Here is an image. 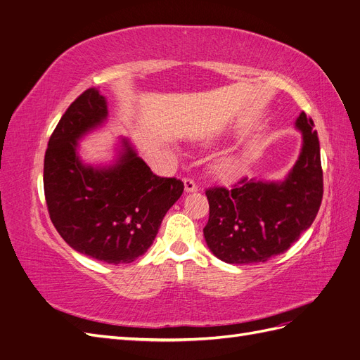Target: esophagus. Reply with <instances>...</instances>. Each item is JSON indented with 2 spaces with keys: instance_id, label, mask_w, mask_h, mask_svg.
Listing matches in <instances>:
<instances>
[{
  "instance_id": "1",
  "label": "esophagus",
  "mask_w": 360,
  "mask_h": 360,
  "mask_svg": "<svg viewBox=\"0 0 360 360\" xmlns=\"http://www.w3.org/2000/svg\"><path fill=\"white\" fill-rule=\"evenodd\" d=\"M183 181H184V191H186V192H195V191L198 189L197 183H195L192 179L186 177V179H184Z\"/></svg>"
}]
</instances>
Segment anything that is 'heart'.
Segmentation results:
<instances>
[{"instance_id": "heart-1", "label": "heart", "mask_w": 360, "mask_h": 360, "mask_svg": "<svg viewBox=\"0 0 360 360\" xmlns=\"http://www.w3.org/2000/svg\"><path fill=\"white\" fill-rule=\"evenodd\" d=\"M216 171L219 176L228 177V176H233L234 171H236V162L233 158H225L222 159L219 163L216 165Z\"/></svg>"}]
</instances>
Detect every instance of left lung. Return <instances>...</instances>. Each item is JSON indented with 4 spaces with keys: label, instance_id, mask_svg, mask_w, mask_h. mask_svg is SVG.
I'll return each mask as SVG.
<instances>
[{
    "label": "left lung",
    "instance_id": "left-lung-1",
    "mask_svg": "<svg viewBox=\"0 0 360 360\" xmlns=\"http://www.w3.org/2000/svg\"><path fill=\"white\" fill-rule=\"evenodd\" d=\"M303 146L284 181L240 179L231 189L205 191L209 222L204 237L225 263L250 264L285 252L312 225L323 200V169L319 135L312 118L296 120Z\"/></svg>",
    "mask_w": 360,
    "mask_h": 360
}]
</instances>
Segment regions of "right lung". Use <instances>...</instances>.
I'll return each instance as SVG.
<instances>
[{
	"label": "right lung",
	"instance_id": "obj_1",
	"mask_svg": "<svg viewBox=\"0 0 360 360\" xmlns=\"http://www.w3.org/2000/svg\"><path fill=\"white\" fill-rule=\"evenodd\" d=\"M106 117V101L96 89L68 108L49 138L43 188L64 242L86 257L124 264L147 252L184 184L153 174L127 139L114 165H84L76 153L78 141Z\"/></svg>",
	"mask_w": 360,
	"mask_h": 360
}]
</instances>
